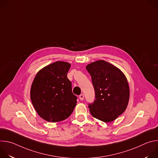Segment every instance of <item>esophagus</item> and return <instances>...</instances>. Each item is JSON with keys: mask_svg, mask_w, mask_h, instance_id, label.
Returning <instances> with one entry per match:
<instances>
[{"mask_svg": "<svg viewBox=\"0 0 158 158\" xmlns=\"http://www.w3.org/2000/svg\"><path fill=\"white\" fill-rule=\"evenodd\" d=\"M84 96L83 94H81V95L79 96V99H80L81 101H83V100H84Z\"/></svg>", "mask_w": 158, "mask_h": 158, "instance_id": "34e87169", "label": "esophagus"}]
</instances>
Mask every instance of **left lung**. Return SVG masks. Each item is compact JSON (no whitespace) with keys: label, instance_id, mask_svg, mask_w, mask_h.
Masks as SVG:
<instances>
[{"label":"left lung","instance_id":"left-lung-1","mask_svg":"<svg viewBox=\"0 0 158 158\" xmlns=\"http://www.w3.org/2000/svg\"><path fill=\"white\" fill-rule=\"evenodd\" d=\"M95 91V100L89 104L91 115L104 123L116 119L127 108L129 87L124 73L116 66L99 60L86 65Z\"/></svg>","mask_w":158,"mask_h":158}]
</instances>
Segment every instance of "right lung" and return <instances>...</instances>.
Returning a JSON list of instances; mask_svg holds the SVG:
<instances>
[{
  "label": "right lung",
  "mask_w": 158,
  "mask_h": 158,
  "mask_svg": "<svg viewBox=\"0 0 158 158\" xmlns=\"http://www.w3.org/2000/svg\"><path fill=\"white\" fill-rule=\"evenodd\" d=\"M71 64L57 61L43 67L36 74L31 88V99L43 119L57 123L71 116L77 103L71 82L67 77Z\"/></svg>",
  "instance_id": "right-lung-1"
}]
</instances>
